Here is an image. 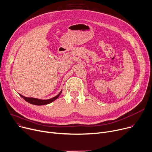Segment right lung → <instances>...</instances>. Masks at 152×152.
Returning a JSON list of instances; mask_svg holds the SVG:
<instances>
[{
  "instance_id": "add662e5",
  "label": "right lung",
  "mask_w": 152,
  "mask_h": 152,
  "mask_svg": "<svg viewBox=\"0 0 152 152\" xmlns=\"http://www.w3.org/2000/svg\"><path fill=\"white\" fill-rule=\"evenodd\" d=\"M61 93H62V90L60 91V93L58 95L48 99H37V98H34V97H27L21 95V94H19V93L18 94L26 102H28L31 104L35 105H47V104H50L52 102L55 101L57 98L59 97Z\"/></svg>"
}]
</instances>
